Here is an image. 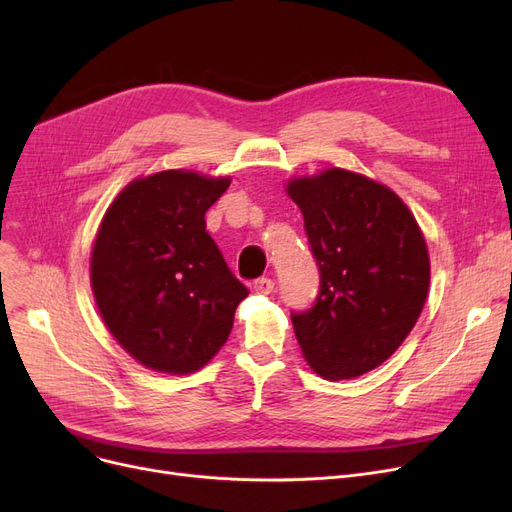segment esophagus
I'll return each instance as SVG.
<instances>
[{"label": "esophagus", "mask_w": 512, "mask_h": 512, "mask_svg": "<svg viewBox=\"0 0 512 512\" xmlns=\"http://www.w3.org/2000/svg\"><path fill=\"white\" fill-rule=\"evenodd\" d=\"M253 290L259 292V294H270L274 290V280H270V278H257L253 282Z\"/></svg>", "instance_id": "obj_1"}]
</instances>
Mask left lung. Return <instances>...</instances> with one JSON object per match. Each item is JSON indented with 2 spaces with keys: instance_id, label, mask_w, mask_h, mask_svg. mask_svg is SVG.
I'll return each instance as SVG.
<instances>
[{
  "instance_id": "8db88e82",
  "label": "left lung",
  "mask_w": 512,
  "mask_h": 512,
  "mask_svg": "<svg viewBox=\"0 0 512 512\" xmlns=\"http://www.w3.org/2000/svg\"><path fill=\"white\" fill-rule=\"evenodd\" d=\"M319 267L311 309L292 313L307 363L328 380L382 365L417 324L429 255L409 207L388 186L332 168L286 184Z\"/></svg>"
}]
</instances>
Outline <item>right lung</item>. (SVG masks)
<instances>
[{"instance_id":"obj_1","label":"right lung","mask_w":512,"mask_h":512,"mask_svg":"<svg viewBox=\"0 0 512 512\" xmlns=\"http://www.w3.org/2000/svg\"><path fill=\"white\" fill-rule=\"evenodd\" d=\"M230 178L166 170L130 182L105 211L91 286L107 330L141 365L193 373L230 336L247 297L205 230Z\"/></svg>"}]
</instances>
